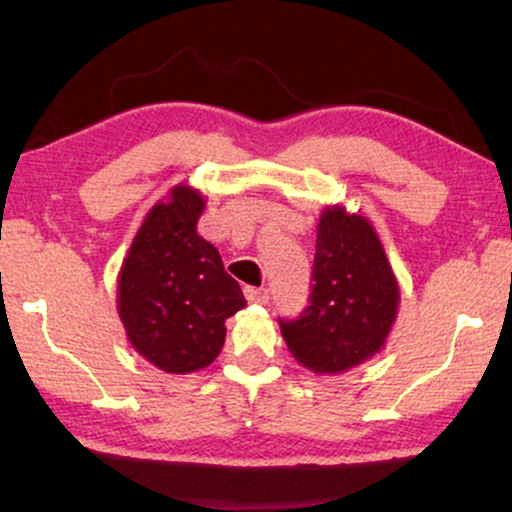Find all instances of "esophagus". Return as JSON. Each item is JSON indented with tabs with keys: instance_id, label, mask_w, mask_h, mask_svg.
Masks as SVG:
<instances>
[{
	"instance_id": "1",
	"label": "esophagus",
	"mask_w": 512,
	"mask_h": 512,
	"mask_svg": "<svg viewBox=\"0 0 512 512\" xmlns=\"http://www.w3.org/2000/svg\"><path fill=\"white\" fill-rule=\"evenodd\" d=\"M244 296H247L249 303L265 305L268 303L270 293H268V289H263V286H247V289H244Z\"/></svg>"
}]
</instances>
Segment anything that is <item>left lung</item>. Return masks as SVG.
Returning <instances> with one entry per match:
<instances>
[{
	"instance_id": "obj_1",
	"label": "left lung",
	"mask_w": 512,
	"mask_h": 512,
	"mask_svg": "<svg viewBox=\"0 0 512 512\" xmlns=\"http://www.w3.org/2000/svg\"><path fill=\"white\" fill-rule=\"evenodd\" d=\"M310 305L279 319L300 366L335 375L375 356L394 326L401 289L366 216L333 205L321 212Z\"/></svg>"
}]
</instances>
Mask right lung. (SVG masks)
Listing matches in <instances>:
<instances>
[{
    "mask_svg": "<svg viewBox=\"0 0 512 512\" xmlns=\"http://www.w3.org/2000/svg\"><path fill=\"white\" fill-rule=\"evenodd\" d=\"M205 198L174 186L146 214L118 275V317L135 352L165 373L207 368L226 319L247 305L214 244L198 235Z\"/></svg>",
    "mask_w": 512,
    "mask_h": 512,
    "instance_id": "right-lung-1",
    "label": "right lung"
}]
</instances>
